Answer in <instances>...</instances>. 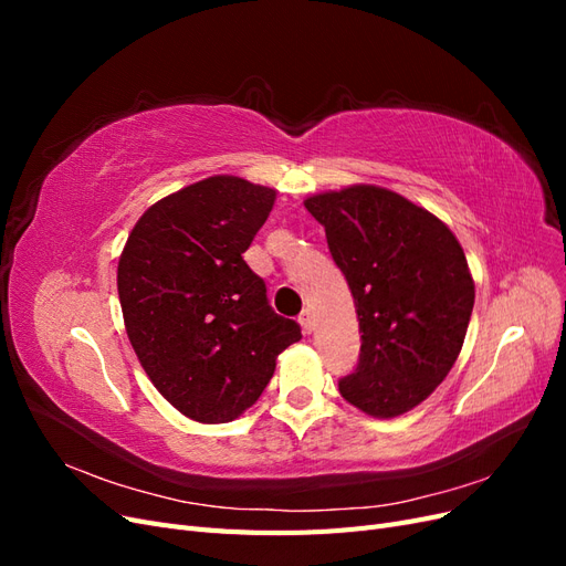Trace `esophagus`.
I'll use <instances>...</instances> for the list:
<instances>
[{
	"label": "esophagus",
	"instance_id": "esophagus-1",
	"mask_svg": "<svg viewBox=\"0 0 566 566\" xmlns=\"http://www.w3.org/2000/svg\"><path fill=\"white\" fill-rule=\"evenodd\" d=\"M300 325H302L304 335H312V331H314V321H312V312H310V310H304V312L300 314Z\"/></svg>",
	"mask_w": 566,
	"mask_h": 566
}]
</instances>
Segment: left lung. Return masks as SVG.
Masks as SVG:
<instances>
[{
    "mask_svg": "<svg viewBox=\"0 0 566 566\" xmlns=\"http://www.w3.org/2000/svg\"><path fill=\"white\" fill-rule=\"evenodd\" d=\"M304 208L325 229L361 333L339 394L373 418H397L443 382L465 342L474 281L465 252L432 212L380 186L318 193Z\"/></svg>",
    "mask_w": 566,
    "mask_h": 566,
    "instance_id": "left-lung-1",
    "label": "left lung"
}]
</instances>
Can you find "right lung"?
I'll return each mask as SVG.
<instances>
[{
    "label": "right lung",
    "instance_id": "right-lung-1",
    "mask_svg": "<svg viewBox=\"0 0 566 566\" xmlns=\"http://www.w3.org/2000/svg\"><path fill=\"white\" fill-rule=\"evenodd\" d=\"M276 191L217 175L158 200L132 229L117 264V295L139 361L163 397L198 422H231L302 339L269 306L243 252Z\"/></svg>",
    "mask_w": 566,
    "mask_h": 566
}]
</instances>
